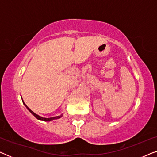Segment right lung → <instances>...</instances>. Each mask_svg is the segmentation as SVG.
<instances>
[{
  "instance_id": "1",
  "label": "right lung",
  "mask_w": 157,
  "mask_h": 157,
  "mask_svg": "<svg viewBox=\"0 0 157 157\" xmlns=\"http://www.w3.org/2000/svg\"><path fill=\"white\" fill-rule=\"evenodd\" d=\"M22 101H23V99H22ZM23 104L25 105V106L27 108V109L28 110H29L30 112H31L32 114H33L34 117H35L36 119H38V120H41V121H52V120H54V119H60V118L61 117H62V116H63V114H61V115H60V116H57V117H51V118H44V117H40V116H39V115H38V114H36V113H35L33 112V111H31V109H30L29 107H28L26 105H25V104L24 102H23Z\"/></svg>"
}]
</instances>
